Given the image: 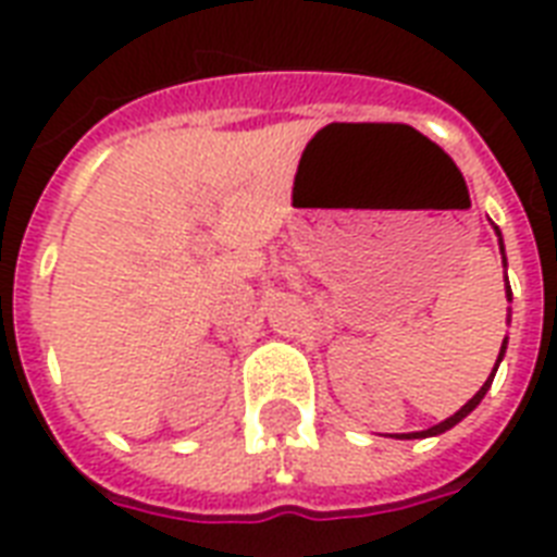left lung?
I'll list each match as a JSON object with an SVG mask.
<instances>
[{"mask_svg":"<svg viewBox=\"0 0 557 557\" xmlns=\"http://www.w3.org/2000/svg\"><path fill=\"white\" fill-rule=\"evenodd\" d=\"M497 234H500V231H497ZM500 251H503V239H500ZM503 352H506V341H503V347H500V358H503ZM500 358H497V364H500ZM497 364H494V372H497ZM494 372H492V375H488V381H485L483 387L476 389V393H474V398H468L466 405L459 407L457 413L450 416V419H445V422H440V424H433V428H428V431L401 433V436H398V440H424V436H440V433L450 431V428H454V424H457V422H462V419H466V416L471 413V410H474V407L480 405V401H483L485 389L492 387V381H494Z\"/></svg>","mask_w":557,"mask_h":557,"instance_id":"8db88e82","label":"left lung"}]
</instances>
